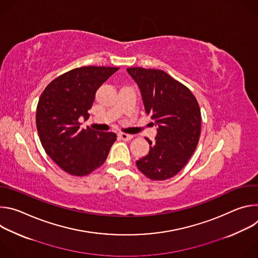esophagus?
<instances>
[{
  "instance_id": "34e87169",
  "label": "esophagus",
  "mask_w": 258,
  "mask_h": 258,
  "mask_svg": "<svg viewBox=\"0 0 258 258\" xmlns=\"http://www.w3.org/2000/svg\"><path fill=\"white\" fill-rule=\"evenodd\" d=\"M118 136L123 141H130V140H132L134 138L133 135H128V134H124V133H120V134H118Z\"/></svg>"
}]
</instances>
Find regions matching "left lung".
Returning <instances> with one entry per match:
<instances>
[{
	"instance_id": "obj_1",
	"label": "left lung",
	"mask_w": 258,
	"mask_h": 258,
	"mask_svg": "<svg viewBox=\"0 0 258 258\" xmlns=\"http://www.w3.org/2000/svg\"><path fill=\"white\" fill-rule=\"evenodd\" d=\"M138 84L146 113L158 128L148 155L139 159V170L153 180L174 176L193 155L201 132V111L193 93L160 69L130 67Z\"/></svg>"
}]
</instances>
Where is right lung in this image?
<instances>
[{"label":"right lung","instance_id":"obj_1","mask_svg":"<svg viewBox=\"0 0 258 258\" xmlns=\"http://www.w3.org/2000/svg\"><path fill=\"white\" fill-rule=\"evenodd\" d=\"M118 67L83 66L52 81L36 106V128L51 159L71 175H88L106 160L116 140L114 133L81 128L88 119L96 92Z\"/></svg>","mask_w":258,"mask_h":258}]
</instances>
